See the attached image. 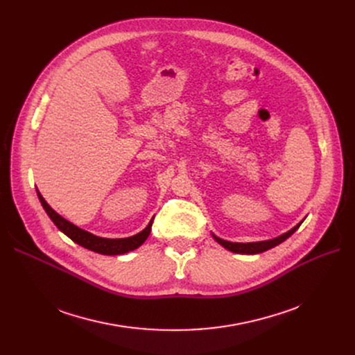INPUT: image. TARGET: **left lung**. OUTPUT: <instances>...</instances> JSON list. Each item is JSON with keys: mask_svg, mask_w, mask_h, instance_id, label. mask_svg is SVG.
<instances>
[{"mask_svg": "<svg viewBox=\"0 0 355 355\" xmlns=\"http://www.w3.org/2000/svg\"><path fill=\"white\" fill-rule=\"evenodd\" d=\"M302 225V221L300 223V225H296L293 229H291L288 233L279 236L276 239H272V240H265V241H253V243H233V241H227V240H223V239H218L214 236V239L218 241V243L223 246L229 249L230 252H234V253H243V254H256V253H262V252H266L277 245H281L282 241H285L289 236H292L297 227H300Z\"/></svg>", "mask_w": 355, "mask_h": 355, "instance_id": "1", "label": "left lung"}]
</instances>
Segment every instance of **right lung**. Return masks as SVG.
<instances>
[{
  "mask_svg": "<svg viewBox=\"0 0 355 355\" xmlns=\"http://www.w3.org/2000/svg\"><path fill=\"white\" fill-rule=\"evenodd\" d=\"M37 196H39V200L42 202L43 209L46 210L47 216L51 218L54 225L58 226L59 230H62L67 237H70L74 243H78V245L83 246L85 249H89L92 252H96L101 254H110V256L112 254H123L130 250H135L148 239V236H149V233H151V229H153V220H151L149 221V225L141 233H138L135 236L125 237V239L99 237V236L92 234L78 226H74L73 223L67 221L60 214L55 213L46 202V200L42 197L39 190H37Z\"/></svg>",
  "mask_w": 355,
  "mask_h": 355,
  "instance_id": "1",
  "label": "right lung"
}]
</instances>
